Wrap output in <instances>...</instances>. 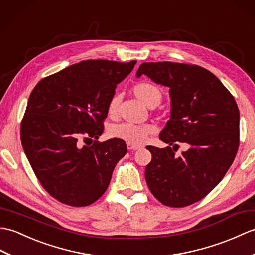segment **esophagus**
Segmentation results:
<instances>
[{"label": "esophagus", "mask_w": 255, "mask_h": 255, "mask_svg": "<svg viewBox=\"0 0 255 255\" xmlns=\"http://www.w3.org/2000/svg\"><path fill=\"white\" fill-rule=\"evenodd\" d=\"M127 146H128V150H137V149L140 148V147H142V146L134 145V144H131V143H128Z\"/></svg>", "instance_id": "esophagus-1"}]
</instances>
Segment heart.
Listing matches in <instances>:
<instances>
[{"instance_id":"heart-1","label":"heart","mask_w":255,"mask_h":255,"mask_svg":"<svg viewBox=\"0 0 255 255\" xmlns=\"http://www.w3.org/2000/svg\"><path fill=\"white\" fill-rule=\"evenodd\" d=\"M133 93L136 98L143 103L145 106L151 108L159 105L161 100L160 89L154 84L150 83H139L135 85L133 88ZM119 105V96L115 95L110 99L108 104V116L115 117L118 111ZM156 128L151 124H144V126H137L132 123H117L109 128V136L112 138L122 139L127 143H131L134 145H139L145 142L149 134H152Z\"/></svg>"}]
</instances>
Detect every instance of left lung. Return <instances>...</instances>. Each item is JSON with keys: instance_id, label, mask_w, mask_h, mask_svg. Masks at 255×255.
I'll return each mask as SVG.
<instances>
[{"instance_id": "1", "label": "left lung", "mask_w": 255, "mask_h": 255, "mask_svg": "<svg viewBox=\"0 0 255 255\" xmlns=\"http://www.w3.org/2000/svg\"><path fill=\"white\" fill-rule=\"evenodd\" d=\"M169 87L170 119L159 138L165 148L147 146L151 161L145 179L163 205L184 207L206 196L216 186L239 147V109L234 96L204 67L174 62H146L136 76ZM179 142L188 149L175 155Z\"/></svg>"}]
</instances>
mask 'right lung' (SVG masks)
Returning <instances> with one entry per match:
<instances>
[{
  "label": "right lung",
  "instance_id": "obj_1",
  "mask_svg": "<svg viewBox=\"0 0 255 255\" xmlns=\"http://www.w3.org/2000/svg\"><path fill=\"white\" fill-rule=\"evenodd\" d=\"M135 64L85 60L42 78L32 89L20 126L21 145L41 185L59 202L87 206L108 189L127 145L118 138L95 139L104 132L117 85Z\"/></svg>",
  "mask_w": 255,
  "mask_h": 255
}]
</instances>
